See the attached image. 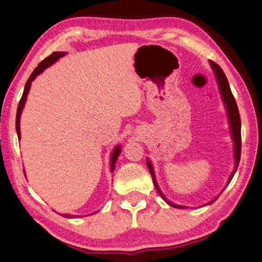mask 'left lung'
<instances>
[{
	"mask_svg": "<svg viewBox=\"0 0 262 262\" xmlns=\"http://www.w3.org/2000/svg\"><path fill=\"white\" fill-rule=\"evenodd\" d=\"M210 66H211V68H212V70H214V73H215L217 83H219V86H220V92H221L222 99H223V103L225 104V108H227V113H228V118H229V123H230V130H231L232 140H233V143H234V161H236V164H234L233 172L231 173V176L229 177V180H228V184H229L230 181H231V179L233 178L234 173H236V171H237V168H238L239 161H241V151H242V134H241L242 123H241V115H239V111H238V106H237V103H236V99H234V97L232 95L231 89H230L229 82H228V78H227V76H225L224 72H223V70H222V68L220 67L219 64L215 63L214 61H210ZM147 165H148V168H149V171H150V174H151V177H152L155 187H156L159 195H161V196L163 198V200L165 201L167 205H170L171 207L181 208V209H184V208H186L185 206L174 205V203L170 202L165 196H164L163 193L161 192V189H159V187H158L157 183H156V178H155L154 168H152V165H151V163H150L149 159L147 161ZM223 190H222V192H223ZM222 192H221V194H222ZM219 196H220V195H219ZM219 196H216L214 200H211L210 202H208L207 205H210V203L215 202L217 199H219Z\"/></svg>",
	"mask_w": 262,
	"mask_h": 262,
	"instance_id": "left-lung-1",
	"label": "left lung"
}]
</instances>
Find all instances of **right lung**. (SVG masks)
Returning a JSON list of instances; mask_svg holds the SVG:
<instances>
[{"label":"right lung","instance_id":"1","mask_svg":"<svg viewBox=\"0 0 262 262\" xmlns=\"http://www.w3.org/2000/svg\"><path fill=\"white\" fill-rule=\"evenodd\" d=\"M64 54H66L64 52H54V53H52L50 56H47L45 60L41 61L40 63L38 64V67L33 70V73L31 74V76L29 77L28 82H26L25 88H24L23 96H21V98L19 100V104H18V107H17V115H16V130H17V135H18V140H20V127H19L20 114H21V111H23V108H24V105H25V101H26V97H28V94H29V91H30L31 82H32L33 79L37 77V75L42 73L43 69H46L47 67H50L51 64H53L55 61L59 60V57L63 56ZM120 152H121V147H120V145H118V147L113 150L112 156H111V171H112V172L114 170V164H115V162H117L118 156H119V155H120ZM62 216L67 217V219H73V217H76V215H69V214H62Z\"/></svg>","mask_w":262,"mask_h":262}]
</instances>
